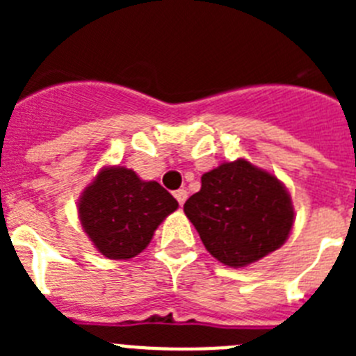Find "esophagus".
Segmentation results:
<instances>
[{
	"mask_svg": "<svg viewBox=\"0 0 356 356\" xmlns=\"http://www.w3.org/2000/svg\"><path fill=\"white\" fill-rule=\"evenodd\" d=\"M175 197L180 205H184L185 200H187V191H185V188H178V191L175 193Z\"/></svg>",
	"mask_w": 356,
	"mask_h": 356,
	"instance_id": "1",
	"label": "esophagus"
}]
</instances>
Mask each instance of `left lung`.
<instances>
[{
    "instance_id": "left-lung-1",
    "label": "left lung",
    "mask_w": 356,
    "mask_h": 356,
    "mask_svg": "<svg viewBox=\"0 0 356 356\" xmlns=\"http://www.w3.org/2000/svg\"><path fill=\"white\" fill-rule=\"evenodd\" d=\"M184 212L209 253L232 267H244L278 250L294 222L282 181L246 160L205 172L200 193L185 201Z\"/></svg>"
}]
</instances>
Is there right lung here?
<instances>
[{
	"mask_svg": "<svg viewBox=\"0 0 356 356\" xmlns=\"http://www.w3.org/2000/svg\"><path fill=\"white\" fill-rule=\"evenodd\" d=\"M176 209L178 201L162 185L143 181L127 168L103 169L78 203L85 234L112 260L139 254L156 226Z\"/></svg>",
	"mask_w": 356,
	"mask_h": 356,
	"instance_id": "1",
	"label": "right lung"
}]
</instances>
